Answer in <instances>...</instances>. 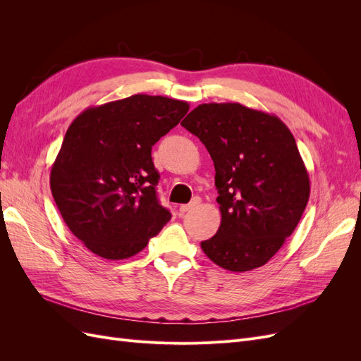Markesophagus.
I'll use <instances>...</instances> for the list:
<instances>
[{
  "mask_svg": "<svg viewBox=\"0 0 361 361\" xmlns=\"http://www.w3.org/2000/svg\"><path fill=\"white\" fill-rule=\"evenodd\" d=\"M197 203H199V200H195V199H194V200H192L191 203H188V204H180V206H179V212H180V214L188 212V211H191V209H192L194 206H197Z\"/></svg>",
  "mask_w": 361,
  "mask_h": 361,
  "instance_id": "obj_1",
  "label": "esophagus"
}]
</instances>
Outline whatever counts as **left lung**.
<instances>
[{"label":"left lung","instance_id":"8db88e82","mask_svg":"<svg viewBox=\"0 0 361 361\" xmlns=\"http://www.w3.org/2000/svg\"><path fill=\"white\" fill-rule=\"evenodd\" d=\"M180 125L200 138L215 167L221 224L200 244L204 255L233 272L264 267L298 226L310 195L289 128L238 102L202 104Z\"/></svg>","mask_w":361,"mask_h":361}]
</instances>
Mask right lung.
<instances>
[{
	"label": "right lung",
	"mask_w": 361,
	"mask_h": 361,
	"mask_svg": "<svg viewBox=\"0 0 361 361\" xmlns=\"http://www.w3.org/2000/svg\"><path fill=\"white\" fill-rule=\"evenodd\" d=\"M188 110L185 101L134 94L89 106L71 123L49 185L64 223L92 253L135 256L169 223L152 146Z\"/></svg>",
	"instance_id": "1"
}]
</instances>
